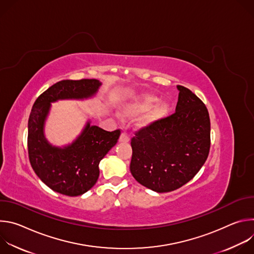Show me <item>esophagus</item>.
I'll use <instances>...</instances> for the list:
<instances>
[{"mask_svg": "<svg viewBox=\"0 0 254 254\" xmlns=\"http://www.w3.org/2000/svg\"><path fill=\"white\" fill-rule=\"evenodd\" d=\"M119 140H120V142H128L129 141V137H128V135L126 132H123L121 134Z\"/></svg>", "mask_w": 254, "mask_h": 254, "instance_id": "34e87169", "label": "esophagus"}]
</instances>
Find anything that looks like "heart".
<instances>
[{
  "mask_svg": "<svg viewBox=\"0 0 254 254\" xmlns=\"http://www.w3.org/2000/svg\"><path fill=\"white\" fill-rule=\"evenodd\" d=\"M159 100V97L152 94H140L121 107V116L125 119H134L147 113L140 122V127H153L167 118L171 112V104L168 101Z\"/></svg>",
  "mask_w": 254,
  "mask_h": 254,
  "instance_id": "heart-1",
  "label": "heart"
}]
</instances>
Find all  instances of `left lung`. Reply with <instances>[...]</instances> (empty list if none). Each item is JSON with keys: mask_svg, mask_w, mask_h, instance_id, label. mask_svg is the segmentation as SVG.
Wrapping results in <instances>:
<instances>
[{"mask_svg": "<svg viewBox=\"0 0 254 254\" xmlns=\"http://www.w3.org/2000/svg\"><path fill=\"white\" fill-rule=\"evenodd\" d=\"M179 90L175 114L136 132L131 139L130 173L157 193L182 187L205 164L210 150V119L205 104L188 88Z\"/></svg>", "mask_w": 254, "mask_h": 254, "instance_id": "8db88e82", "label": "left lung"}]
</instances>
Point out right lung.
Returning a JSON list of instances; mask_svg holds the SVG:
<instances>
[{"instance_id": "obj_1", "label": "right lung", "mask_w": 254, "mask_h": 254, "mask_svg": "<svg viewBox=\"0 0 254 254\" xmlns=\"http://www.w3.org/2000/svg\"><path fill=\"white\" fill-rule=\"evenodd\" d=\"M97 79L61 80L36 99L28 122V152L31 166L53 191L74 197L90 190L99 176V162L116 146L121 130L106 131L88 120L81 132L64 146H54L45 135L53 102L86 100L98 92Z\"/></svg>"}]
</instances>
